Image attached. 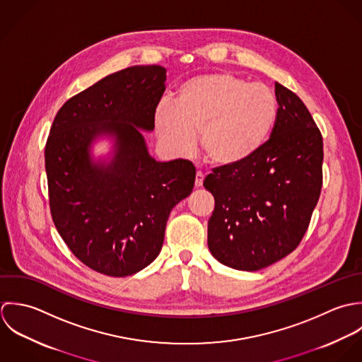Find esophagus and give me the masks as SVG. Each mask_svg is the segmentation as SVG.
<instances>
[{"mask_svg":"<svg viewBox=\"0 0 362 362\" xmlns=\"http://www.w3.org/2000/svg\"><path fill=\"white\" fill-rule=\"evenodd\" d=\"M203 182H204V175H203L202 172H197V173H196L194 186H196V187H202V186H203Z\"/></svg>","mask_w":362,"mask_h":362,"instance_id":"obj_1","label":"esophagus"}]
</instances>
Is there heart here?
Returning a JSON list of instances; mask_svg holds the SVG:
<instances>
[{"label": "heart", "mask_w": 362, "mask_h": 362, "mask_svg": "<svg viewBox=\"0 0 362 362\" xmlns=\"http://www.w3.org/2000/svg\"><path fill=\"white\" fill-rule=\"evenodd\" d=\"M277 120L274 92L233 74H206L185 81L173 102L153 113L159 139L179 155L193 152L200 133L203 155L218 168L252 158L269 139Z\"/></svg>", "instance_id": "heart-1"}]
</instances>
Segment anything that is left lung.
<instances>
[{"instance_id": "1", "label": "left lung", "mask_w": 362, "mask_h": 362, "mask_svg": "<svg viewBox=\"0 0 362 362\" xmlns=\"http://www.w3.org/2000/svg\"><path fill=\"white\" fill-rule=\"evenodd\" d=\"M276 98L270 139L246 162L204 179L216 200L209 249L236 270L256 272L293 252L322 190V134L303 102L279 82Z\"/></svg>"}]
</instances>
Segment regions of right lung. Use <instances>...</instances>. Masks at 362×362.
I'll use <instances>...</instances> for the list:
<instances>
[{
  "label": "right lung",
  "instance_id": "add662e5",
  "mask_svg": "<svg viewBox=\"0 0 362 362\" xmlns=\"http://www.w3.org/2000/svg\"><path fill=\"white\" fill-rule=\"evenodd\" d=\"M165 81L160 66L110 74L69 99L50 129L45 162L53 222L75 257L105 276L151 264L172 209L194 186L190 160H155L141 134L155 127ZM99 136L115 141L110 161L90 156Z\"/></svg>",
  "mask_w": 362,
  "mask_h": 362
}]
</instances>
